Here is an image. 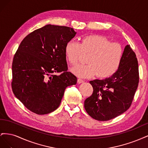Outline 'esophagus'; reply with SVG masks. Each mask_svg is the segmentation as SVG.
<instances>
[{
  "mask_svg": "<svg viewBox=\"0 0 148 148\" xmlns=\"http://www.w3.org/2000/svg\"><path fill=\"white\" fill-rule=\"evenodd\" d=\"M78 83L79 84H80V83H84V80H83L82 79L78 78Z\"/></svg>",
  "mask_w": 148,
  "mask_h": 148,
  "instance_id": "obj_1",
  "label": "esophagus"
}]
</instances>
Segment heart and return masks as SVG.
I'll return each instance as SVG.
<instances>
[{
    "mask_svg": "<svg viewBox=\"0 0 148 148\" xmlns=\"http://www.w3.org/2000/svg\"><path fill=\"white\" fill-rule=\"evenodd\" d=\"M91 53L87 64H78L71 69L74 75L79 78L91 77L97 73L100 77H107L118 70L122 62L123 49L119 42H110L99 35L88 36L81 42L71 39L65 47L66 60L71 64L77 63L82 52Z\"/></svg>",
    "mask_w": 148,
    "mask_h": 148,
    "instance_id": "1",
    "label": "heart"
}]
</instances>
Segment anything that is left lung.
I'll use <instances>...</instances> for the list:
<instances>
[{
    "instance_id": "8db88e82",
    "label": "left lung",
    "mask_w": 148,
    "mask_h": 148,
    "mask_svg": "<svg viewBox=\"0 0 148 148\" xmlns=\"http://www.w3.org/2000/svg\"><path fill=\"white\" fill-rule=\"evenodd\" d=\"M138 83L136 54L127 45L119 68L111 77L89 82L93 92L84 101V109L89 116L99 121L117 117L130 107Z\"/></svg>"
}]
</instances>
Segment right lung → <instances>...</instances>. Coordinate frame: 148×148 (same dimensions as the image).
I'll use <instances>...</instances> for the list:
<instances>
[{"mask_svg":"<svg viewBox=\"0 0 148 148\" xmlns=\"http://www.w3.org/2000/svg\"><path fill=\"white\" fill-rule=\"evenodd\" d=\"M77 33L72 28L47 25L23 39L13 57L12 90L30 111L44 115L56 110L65 89L77 78L66 71V42ZM57 73H61L57 75Z\"/></svg>","mask_w":148,"mask_h":148,"instance_id":"obj_1","label":"right lung"}]
</instances>
